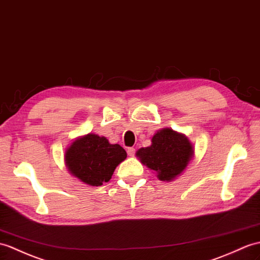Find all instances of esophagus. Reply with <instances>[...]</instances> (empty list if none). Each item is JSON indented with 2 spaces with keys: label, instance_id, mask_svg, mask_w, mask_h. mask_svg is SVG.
<instances>
[{
  "label": "esophagus",
  "instance_id": "1",
  "mask_svg": "<svg viewBox=\"0 0 260 260\" xmlns=\"http://www.w3.org/2000/svg\"><path fill=\"white\" fill-rule=\"evenodd\" d=\"M127 154H128V156H134L135 155V148H133V147L127 148Z\"/></svg>",
  "mask_w": 260,
  "mask_h": 260
}]
</instances>
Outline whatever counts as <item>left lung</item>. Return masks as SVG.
<instances>
[{
	"label": "left lung",
	"instance_id": "1",
	"mask_svg": "<svg viewBox=\"0 0 260 260\" xmlns=\"http://www.w3.org/2000/svg\"><path fill=\"white\" fill-rule=\"evenodd\" d=\"M188 138L171 128H164L152 138V145L137 150L144 165L157 173L160 180H172L182 173L192 157Z\"/></svg>",
	"mask_w": 260,
	"mask_h": 260
}]
</instances>
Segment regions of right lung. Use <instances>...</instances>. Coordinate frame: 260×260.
I'll use <instances>...</instances> for the list:
<instances>
[{
	"label": "right lung",
	"instance_id": "right-lung-1",
	"mask_svg": "<svg viewBox=\"0 0 260 260\" xmlns=\"http://www.w3.org/2000/svg\"><path fill=\"white\" fill-rule=\"evenodd\" d=\"M127 154L118 144H110L105 137L87 134L72 143L65 152L69 171L83 183L101 186L112 178L119 162Z\"/></svg>",
	"mask_w": 260,
	"mask_h": 260
}]
</instances>
